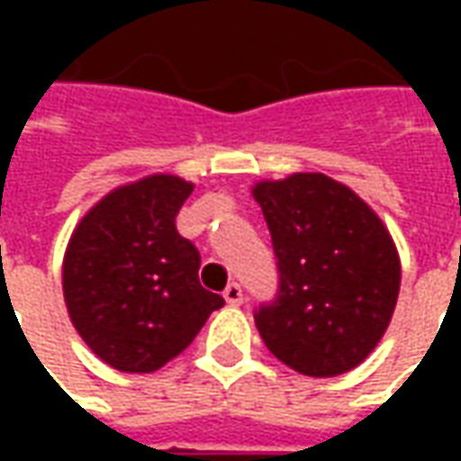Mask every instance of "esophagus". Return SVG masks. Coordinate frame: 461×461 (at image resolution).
I'll use <instances>...</instances> for the list:
<instances>
[{
    "mask_svg": "<svg viewBox=\"0 0 461 461\" xmlns=\"http://www.w3.org/2000/svg\"><path fill=\"white\" fill-rule=\"evenodd\" d=\"M222 297H225V300H228L230 305H240V303H243V290H240L239 282H230V285L225 287Z\"/></svg>",
    "mask_w": 461,
    "mask_h": 461,
    "instance_id": "34e87169",
    "label": "esophagus"
}]
</instances>
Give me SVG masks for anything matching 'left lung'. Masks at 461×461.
I'll return each mask as SVG.
<instances>
[{"label": "left lung", "mask_w": 461, "mask_h": 461, "mask_svg": "<svg viewBox=\"0 0 461 461\" xmlns=\"http://www.w3.org/2000/svg\"><path fill=\"white\" fill-rule=\"evenodd\" d=\"M276 258V294L254 310L279 362L308 377L362 364L393 318L400 261L382 221L348 186L293 174L254 186Z\"/></svg>", "instance_id": "left-lung-1"}]
</instances>
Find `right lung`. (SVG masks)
Instances as JSON below:
<instances>
[{
  "label": "right lung",
  "instance_id": "add662e5",
  "mask_svg": "<svg viewBox=\"0 0 461 461\" xmlns=\"http://www.w3.org/2000/svg\"><path fill=\"white\" fill-rule=\"evenodd\" d=\"M192 189L171 174L120 186L68 240L63 297L71 323L120 372H156L225 305L200 285V251L176 230Z\"/></svg>",
  "mask_w": 461,
  "mask_h": 461
}]
</instances>
